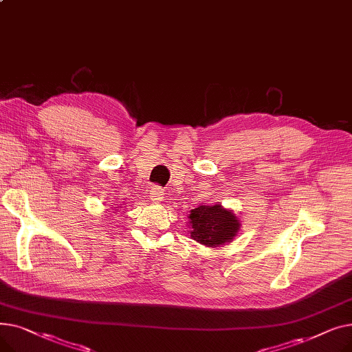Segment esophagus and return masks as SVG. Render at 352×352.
I'll use <instances>...</instances> for the list:
<instances>
[{"instance_id":"34e87169","label":"esophagus","mask_w":352,"mask_h":352,"mask_svg":"<svg viewBox=\"0 0 352 352\" xmlns=\"http://www.w3.org/2000/svg\"><path fill=\"white\" fill-rule=\"evenodd\" d=\"M162 195H164V194H162V190H161L160 187H157V186H155V187H153V188H151L150 197H151V199H153V201H157V202H158V201H161V199H162Z\"/></svg>"}]
</instances>
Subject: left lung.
Listing matches in <instances>:
<instances>
[{
    "label": "left lung",
    "instance_id": "8db88e82",
    "mask_svg": "<svg viewBox=\"0 0 352 352\" xmlns=\"http://www.w3.org/2000/svg\"><path fill=\"white\" fill-rule=\"evenodd\" d=\"M190 235L197 243L211 248L231 243L239 231V219L221 204L199 206L188 217Z\"/></svg>",
    "mask_w": 352,
    "mask_h": 352
}]
</instances>
